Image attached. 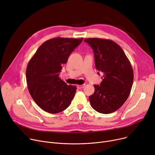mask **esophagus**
Returning a JSON list of instances; mask_svg holds the SVG:
<instances>
[{
	"instance_id": "34e87169",
	"label": "esophagus",
	"mask_w": 155,
	"mask_h": 155,
	"mask_svg": "<svg viewBox=\"0 0 155 155\" xmlns=\"http://www.w3.org/2000/svg\"><path fill=\"white\" fill-rule=\"evenodd\" d=\"M85 86V84H82V85H77V87L78 89H82Z\"/></svg>"
}]
</instances>
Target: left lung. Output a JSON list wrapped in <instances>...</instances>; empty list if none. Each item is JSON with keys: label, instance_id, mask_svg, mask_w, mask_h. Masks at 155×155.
<instances>
[{"label": "left lung", "instance_id": "8db88e82", "mask_svg": "<svg viewBox=\"0 0 155 155\" xmlns=\"http://www.w3.org/2000/svg\"><path fill=\"white\" fill-rule=\"evenodd\" d=\"M84 41L92 47L96 69L103 74L100 86L94 85L90 104L99 113L111 114L120 108L129 96L134 82L132 65L122 48L114 41L98 38Z\"/></svg>", "mask_w": 155, "mask_h": 155}]
</instances>
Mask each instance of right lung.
I'll use <instances>...</instances> for the list:
<instances>
[{"mask_svg":"<svg viewBox=\"0 0 155 155\" xmlns=\"http://www.w3.org/2000/svg\"><path fill=\"white\" fill-rule=\"evenodd\" d=\"M83 38L57 37L44 42L27 65L26 79L31 97L45 112L57 114L67 109L76 86L67 85L59 78L62 66Z\"/></svg>","mask_w":155,"mask_h":155,"instance_id":"obj_1","label":"right lung"}]
</instances>
